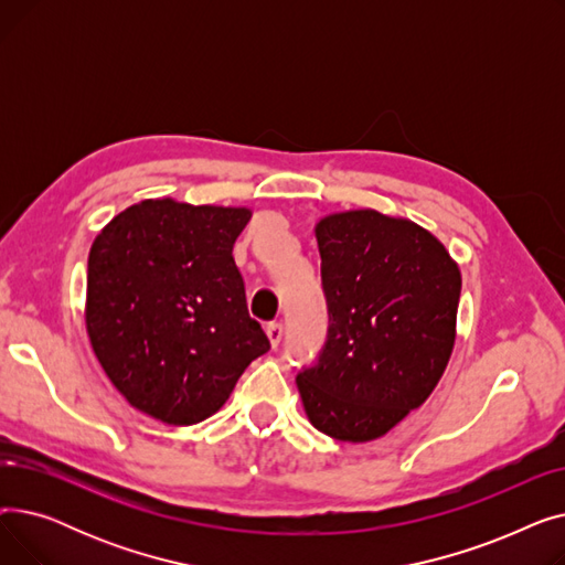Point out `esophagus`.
Here are the masks:
<instances>
[{
  "instance_id": "1",
  "label": "esophagus",
  "mask_w": 565,
  "mask_h": 565,
  "mask_svg": "<svg viewBox=\"0 0 565 565\" xmlns=\"http://www.w3.org/2000/svg\"><path fill=\"white\" fill-rule=\"evenodd\" d=\"M265 334H267V339H270L273 348H277V345L281 343V337H284L281 322H270V324H267V328H265Z\"/></svg>"
}]
</instances>
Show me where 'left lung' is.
<instances>
[{
    "label": "left lung",
    "mask_w": 565,
    "mask_h": 565,
    "mask_svg": "<svg viewBox=\"0 0 565 565\" xmlns=\"http://www.w3.org/2000/svg\"><path fill=\"white\" fill-rule=\"evenodd\" d=\"M330 330L298 375L313 428L341 441L387 435L426 403L456 343L460 267L437 237L371 207L316 224Z\"/></svg>",
    "instance_id": "8db88e82"
}]
</instances>
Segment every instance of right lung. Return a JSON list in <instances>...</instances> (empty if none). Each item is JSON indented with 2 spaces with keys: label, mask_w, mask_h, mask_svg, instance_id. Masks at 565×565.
Wrapping results in <instances>:
<instances>
[{
  "label": "right lung",
  "mask_w": 565,
  "mask_h": 565,
  "mask_svg": "<svg viewBox=\"0 0 565 565\" xmlns=\"http://www.w3.org/2000/svg\"><path fill=\"white\" fill-rule=\"evenodd\" d=\"M249 220V207L143 199L96 235L86 334L114 387L148 417L207 419L270 350L233 260Z\"/></svg>",
  "instance_id": "obj_1"
}]
</instances>
